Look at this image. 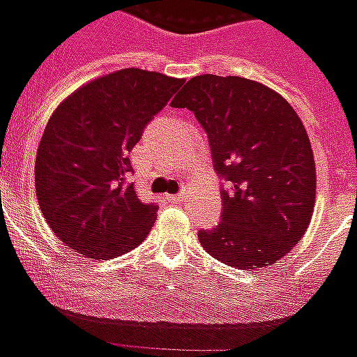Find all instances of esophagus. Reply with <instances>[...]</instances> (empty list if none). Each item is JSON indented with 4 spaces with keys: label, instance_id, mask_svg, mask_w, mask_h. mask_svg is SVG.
<instances>
[{
    "label": "esophagus",
    "instance_id": "esophagus-1",
    "mask_svg": "<svg viewBox=\"0 0 357 357\" xmlns=\"http://www.w3.org/2000/svg\"><path fill=\"white\" fill-rule=\"evenodd\" d=\"M171 197V202H176V204H181L182 199L186 197V192H178V194H173V196H169Z\"/></svg>",
    "mask_w": 357,
    "mask_h": 357
}]
</instances>
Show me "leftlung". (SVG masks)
<instances>
[{
    "label": "left lung",
    "instance_id": "8db88e82",
    "mask_svg": "<svg viewBox=\"0 0 357 357\" xmlns=\"http://www.w3.org/2000/svg\"><path fill=\"white\" fill-rule=\"evenodd\" d=\"M207 132L220 190L217 228L199 230L211 257L239 270L272 266L301 241L316 204L310 139L291 104L253 79L204 74L173 102Z\"/></svg>",
    "mask_w": 357,
    "mask_h": 357
}]
</instances>
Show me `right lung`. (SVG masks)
I'll list each match as a JSON object with an SVG mask.
<instances>
[{"instance_id": "right-lung-1", "label": "right lung", "mask_w": 357, "mask_h": 357, "mask_svg": "<svg viewBox=\"0 0 357 357\" xmlns=\"http://www.w3.org/2000/svg\"><path fill=\"white\" fill-rule=\"evenodd\" d=\"M182 83L118 70L74 91L53 112L36 155V194L47 225L75 253L116 259L152 230L158 205L142 204L127 182L129 152Z\"/></svg>"}]
</instances>
